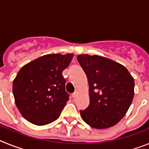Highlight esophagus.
Masks as SVG:
<instances>
[{"label": "esophagus", "mask_w": 149, "mask_h": 149, "mask_svg": "<svg viewBox=\"0 0 149 149\" xmlns=\"http://www.w3.org/2000/svg\"><path fill=\"white\" fill-rule=\"evenodd\" d=\"M77 95H78V91L76 90L75 92H74V93L73 94H72V98H75L76 97H77Z\"/></svg>", "instance_id": "1"}]
</instances>
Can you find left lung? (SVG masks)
<instances>
[{
  "label": "left lung",
  "mask_w": 149,
  "mask_h": 149,
  "mask_svg": "<svg viewBox=\"0 0 149 149\" xmlns=\"http://www.w3.org/2000/svg\"><path fill=\"white\" fill-rule=\"evenodd\" d=\"M77 58L89 86V105L80 110L83 120L96 129L114 126L132 103L134 77L122 64L104 56L80 54Z\"/></svg>",
  "instance_id": "8db88e82"
}]
</instances>
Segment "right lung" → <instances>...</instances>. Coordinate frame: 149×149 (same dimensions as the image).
Segmentation results:
<instances>
[{"label": "right lung", "mask_w": 149, "mask_h": 149, "mask_svg": "<svg viewBox=\"0 0 149 149\" xmlns=\"http://www.w3.org/2000/svg\"><path fill=\"white\" fill-rule=\"evenodd\" d=\"M73 54L42 56L21 68L14 79L13 93L17 108L36 125H45L58 119L68 101L63 71Z\"/></svg>", "instance_id": "add662e5"}]
</instances>
